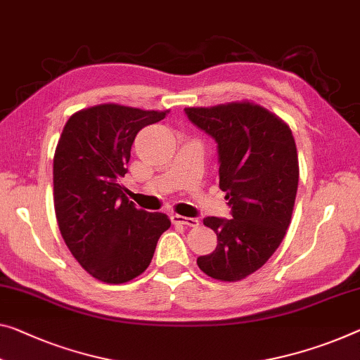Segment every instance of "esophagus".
<instances>
[{
	"label": "esophagus",
	"mask_w": 360,
	"mask_h": 360,
	"mask_svg": "<svg viewBox=\"0 0 360 360\" xmlns=\"http://www.w3.org/2000/svg\"><path fill=\"white\" fill-rule=\"evenodd\" d=\"M172 222L179 224V225H186V226H198L199 220L195 217H184V215L175 214L172 215Z\"/></svg>",
	"instance_id": "1"
}]
</instances>
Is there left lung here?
Masks as SVG:
<instances>
[{
  "instance_id": "8db88e82",
  "label": "left lung",
  "mask_w": 360,
  "mask_h": 360,
  "mask_svg": "<svg viewBox=\"0 0 360 360\" xmlns=\"http://www.w3.org/2000/svg\"><path fill=\"white\" fill-rule=\"evenodd\" d=\"M219 145V186L233 219L206 217L217 233L212 254L198 257L207 276L240 281L269 261L291 224L300 162L290 125L252 101L185 108Z\"/></svg>"
}]
</instances>
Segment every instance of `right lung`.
Returning a JSON list of instances; mask_svg holds the SVG:
<instances>
[{
    "mask_svg": "<svg viewBox=\"0 0 360 360\" xmlns=\"http://www.w3.org/2000/svg\"><path fill=\"white\" fill-rule=\"evenodd\" d=\"M167 114L96 104L72 114L60 134L53 162L60 235L77 262L104 283H127L145 272L170 226L165 214L136 209L120 184L138 131Z\"/></svg>",
    "mask_w": 360,
    "mask_h": 360,
    "instance_id": "add662e5",
    "label": "right lung"
}]
</instances>
